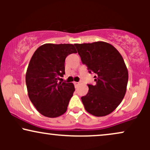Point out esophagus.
Segmentation results:
<instances>
[{"label": "esophagus", "instance_id": "obj_1", "mask_svg": "<svg viewBox=\"0 0 150 150\" xmlns=\"http://www.w3.org/2000/svg\"><path fill=\"white\" fill-rule=\"evenodd\" d=\"M73 83H74V85H75V87H77V86L79 84H80V82H74Z\"/></svg>", "mask_w": 150, "mask_h": 150}]
</instances>
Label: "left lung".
<instances>
[{"instance_id":"8db88e82","label":"left lung","mask_w":150,"mask_h":150,"mask_svg":"<svg viewBox=\"0 0 150 150\" xmlns=\"http://www.w3.org/2000/svg\"><path fill=\"white\" fill-rule=\"evenodd\" d=\"M75 46L89 73L96 74V85H88V93L81 97L85 110L98 117L110 114L126 92L128 72L124 60L114 46L104 42Z\"/></svg>"}]
</instances>
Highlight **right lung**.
I'll list each match as a JSON object with an SVG mask.
<instances>
[{
    "instance_id": "obj_1",
    "label": "right lung",
    "mask_w": 150,
    "mask_h": 150,
    "mask_svg": "<svg viewBox=\"0 0 150 150\" xmlns=\"http://www.w3.org/2000/svg\"><path fill=\"white\" fill-rule=\"evenodd\" d=\"M73 53H77L73 44H45L31 58L25 77L27 92L43 116L56 118L66 112L75 86L58 80L65 74V58Z\"/></svg>"
}]
</instances>
